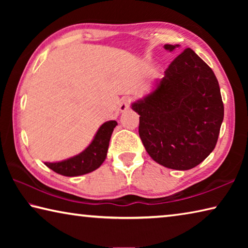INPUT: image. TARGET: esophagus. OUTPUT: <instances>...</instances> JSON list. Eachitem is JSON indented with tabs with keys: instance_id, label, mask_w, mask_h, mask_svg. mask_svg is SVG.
Returning <instances> with one entry per match:
<instances>
[{
	"instance_id": "34e87169",
	"label": "esophagus",
	"mask_w": 248,
	"mask_h": 248,
	"mask_svg": "<svg viewBox=\"0 0 248 248\" xmlns=\"http://www.w3.org/2000/svg\"><path fill=\"white\" fill-rule=\"evenodd\" d=\"M130 103H131V98L130 97H124L120 99L119 103V109L120 111H124L130 107Z\"/></svg>"
}]
</instances>
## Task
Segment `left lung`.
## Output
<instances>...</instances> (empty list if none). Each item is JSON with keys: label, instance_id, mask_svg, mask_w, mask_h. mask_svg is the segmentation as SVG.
Listing matches in <instances>:
<instances>
[{"label": "left lung", "instance_id": "1", "mask_svg": "<svg viewBox=\"0 0 248 248\" xmlns=\"http://www.w3.org/2000/svg\"><path fill=\"white\" fill-rule=\"evenodd\" d=\"M179 45H165L174 51ZM146 152L170 170H191L216 148L224 117L219 82L190 48L170 64L149 94L131 104Z\"/></svg>", "mask_w": 248, "mask_h": 248}]
</instances>
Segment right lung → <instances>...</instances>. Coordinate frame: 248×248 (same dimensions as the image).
I'll return each instance as SVG.
<instances>
[{
  "label": "right lung",
  "mask_w": 248,
  "mask_h": 248,
  "mask_svg": "<svg viewBox=\"0 0 248 248\" xmlns=\"http://www.w3.org/2000/svg\"><path fill=\"white\" fill-rule=\"evenodd\" d=\"M117 124H118L115 120L106 121L98 128L93 140L81 153L63 161L45 162V165L56 173L68 177L81 176L97 170L107 156L109 141Z\"/></svg>",
  "instance_id": "add662e5"
}]
</instances>
